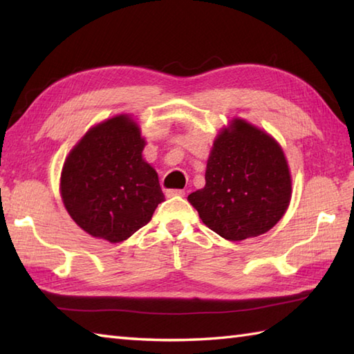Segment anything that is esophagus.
<instances>
[{
	"label": "esophagus",
	"mask_w": 354,
	"mask_h": 354,
	"mask_svg": "<svg viewBox=\"0 0 354 354\" xmlns=\"http://www.w3.org/2000/svg\"><path fill=\"white\" fill-rule=\"evenodd\" d=\"M165 194H167V196H184L185 192L175 189V190H167V192H165Z\"/></svg>",
	"instance_id": "obj_1"
}]
</instances>
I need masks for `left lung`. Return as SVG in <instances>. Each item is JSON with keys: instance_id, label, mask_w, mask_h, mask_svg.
Instances as JSON below:
<instances>
[{"instance_id": "8db88e82", "label": "left lung", "mask_w": 354, "mask_h": 354, "mask_svg": "<svg viewBox=\"0 0 354 354\" xmlns=\"http://www.w3.org/2000/svg\"><path fill=\"white\" fill-rule=\"evenodd\" d=\"M189 201L209 230L232 242L265 234L290 201L281 147L257 127L234 120L214 141L205 187L189 194Z\"/></svg>"}]
</instances>
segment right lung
<instances>
[{
  "mask_svg": "<svg viewBox=\"0 0 354 354\" xmlns=\"http://www.w3.org/2000/svg\"><path fill=\"white\" fill-rule=\"evenodd\" d=\"M142 149L138 126L120 115L93 127L71 150L61 178L62 201L88 234L117 243L152 219L164 194Z\"/></svg>",
  "mask_w": 354,
  "mask_h": 354,
  "instance_id": "1",
  "label": "right lung"
}]
</instances>
